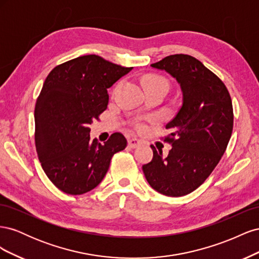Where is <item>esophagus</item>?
<instances>
[{
    "instance_id": "34e87169",
    "label": "esophagus",
    "mask_w": 259,
    "mask_h": 259,
    "mask_svg": "<svg viewBox=\"0 0 259 259\" xmlns=\"http://www.w3.org/2000/svg\"><path fill=\"white\" fill-rule=\"evenodd\" d=\"M140 145H142V142H140V140L137 139V138H131V139H128V146L131 148H137Z\"/></svg>"
}]
</instances>
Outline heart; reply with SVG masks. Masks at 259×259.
Segmentation results:
<instances>
[{"instance_id": "b5f03b06", "label": "heart", "mask_w": 259, "mask_h": 259, "mask_svg": "<svg viewBox=\"0 0 259 259\" xmlns=\"http://www.w3.org/2000/svg\"><path fill=\"white\" fill-rule=\"evenodd\" d=\"M155 84L164 85L166 89L168 88L167 81L164 79V77H162V76H159V75H149V76H147L146 79H145L146 88H147V86H149V85H155Z\"/></svg>"}]
</instances>
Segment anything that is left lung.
<instances>
[{"mask_svg":"<svg viewBox=\"0 0 259 259\" xmlns=\"http://www.w3.org/2000/svg\"><path fill=\"white\" fill-rule=\"evenodd\" d=\"M151 67L177 81L183 104L165 126L167 156L151 146L153 158L143 170L155 191L183 197L205 182L226 151L233 127L231 98L222 80L189 55H170Z\"/></svg>","mask_w":259,"mask_h":259,"instance_id":"obj_1","label":"left lung"}]
</instances>
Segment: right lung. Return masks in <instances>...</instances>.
<instances>
[{"label":"right lung","instance_id":"1","mask_svg":"<svg viewBox=\"0 0 259 259\" xmlns=\"http://www.w3.org/2000/svg\"><path fill=\"white\" fill-rule=\"evenodd\" d=\"M132 69L86 55L55 67L45 79L34 109L35 148L46 176L59 190L73 195L93 190L112 155L126 147L121 133L104 144L92 140L90 125L107 109V90Z\"/></svg>","mask_w":259,"mask_h":259}]
</instances>
